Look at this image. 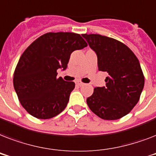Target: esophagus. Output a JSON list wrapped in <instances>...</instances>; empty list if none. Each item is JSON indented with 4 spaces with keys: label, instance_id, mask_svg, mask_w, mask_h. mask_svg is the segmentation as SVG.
Returning <instances> with one entry per match:
<instances>
[{
    "label": "esophagus",
    "instance_id": "34e87169",
    "mask_svg": "<svg viewBox=\"0 0 156 156\" xmlns=\"http://www.w3.org/2000/svg\"><path fill=\"white\" fill-rule=\"evenodd\" d=\"M76 85H78V87H82V86L84 85V83L80 82V81H77V82H76Z\"/></svg>",
    "mask_w": 156,
    "mask_h": 156
}]
</instances>
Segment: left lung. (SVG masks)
Masks as SVG:
<instances>
[{"label": "left lung", "instance_id": "1", "mask_svg": "<svg viewBox=\"0 0 156 156\" xmlns=\"http://www.w3.org/2000/svg\"><path fill=\"white\" fill-rule=\"evenodd\" d=\"M96 53L99 70L106 72V86L95 87L87 99L88 107L104 120L126 116L139 100L144 75L137 56L123 43L96 34H83Z\"/></svg>", "mask_w": 156, "mask_h": 156}]
</instances>
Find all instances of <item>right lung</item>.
<instances>
[{
	"mask_svg": "<svg viewBox=\"0 0 156 156\" xmlns=\"http://www.w3.org/2000/svg\"><path fill=\"white\" fill-rule=\"evenodd\" d=\"M87 46L78 34L48 32L24 51L13 73V87L28 113L50 119L66 108L75 83L57 78V69L65 70L71 53Z\"/></svg>",
	"mask_w": 156,
	"mask_h": 156,
	"instance_id": "add662e5",
	"label": "right lung"
}]
</instances>
